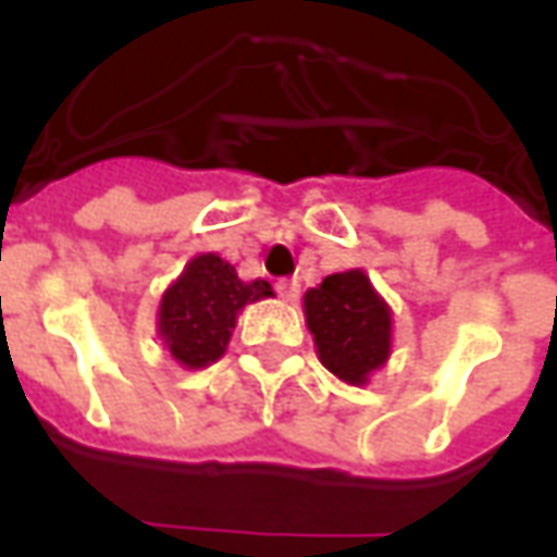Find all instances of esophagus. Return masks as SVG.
<instances>
[{
    "mask_svg": "<svg viewBox=\"0 0 557 557\" xmlns=\"http://www.w3.org/2000/svg\"><path fill=\"white\" fill-rule=\"evenodd\" d=\"M277 295L283 301H298V295H301V283L295 277H283L277 280Z\"/></svg>",
    "mask_w": 557,
    "mask_h": 557,
    "instance_id": "34e87169",
    "label": "esophagus"
}]
</instances>
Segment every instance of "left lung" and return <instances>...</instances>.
I'll return each mask as SVG.
<instances>
[{
  "label": "left lung",
  "instance_id": "1",
  "mask_svg": "<svg viewBox=\"0 0 557 557\" xmlns=\"http://www.w3.org/2000/svg\"><path fill=\"white\" fill-rule=\"evenodd\" d=\"M304 315L319 361L346 385H367L391 358V307L361 268L331 274L315 289H307Z\"/></svg>",
  "mask_w": 557,
  "mask_h": 557
}]
</instances>
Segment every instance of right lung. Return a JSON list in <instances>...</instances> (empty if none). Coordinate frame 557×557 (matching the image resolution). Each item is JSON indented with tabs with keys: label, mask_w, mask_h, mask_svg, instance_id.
<instances>
[{
	"label": "right lung",
	"mask_w": 557,
	"mask_h": 557,
	"mask_svg": "<svg viewBox=\"0 0 557 557\" xmlns=\"http://www.w3.org/2000/svg\"><path fill=\"white\" fill-rule=\"evenodd\" d=\"M271 295L268 280H242L218 253H199L163 292L158 334L184 370H202L226 351L244 307Z\"/></svg>",
	"instance_id": "add662e5"
}]
</instances>
